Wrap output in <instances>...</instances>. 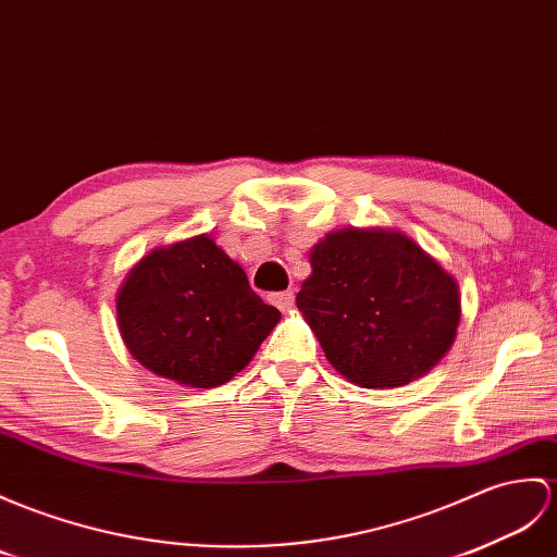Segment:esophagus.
Masks as SVG:
<instances>
[{"label":"esophagus","mask_w":557,"mask_h":557,"mask_svg":"<svg viewBox=\"0 0 557 557\" xmlns=\"http://www.w3.org/2000/svg\"><path fill=\"white\" fill-rule=\"evenodd\" d=\"M270 301H273L280 310H289L294 306V292H277V294H270Z\"/></svg>","instance_id":"1"}]
</instances>
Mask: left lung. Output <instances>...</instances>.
I'll list each match as a JSON object with an SVG mask.
<instances>
[{
    "mask_svg": "<svg viewBox=\"0 0 557 557\" xmlns=\"http://www.w3.org/2000/svg\"><path fill=\"white\" fill-rule=\"evenodd\" d=\"M310 265L296 306L354 384H408L454 344L458 284L400 232H332L310 251Z\"/></svg>",
    "mask_w": 557,
    "mask_h": 557,
    "instance_id": "8db88e82",
    "label": "left lung"
}]
</instances>
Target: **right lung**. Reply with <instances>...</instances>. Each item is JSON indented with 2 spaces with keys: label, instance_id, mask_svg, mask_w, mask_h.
<instances>
[{
  "label": "right lung",
  "instance_id": "add662e5",
  "mask_svg": "<svg viewBox=\"0 0 557 557\" xmlns=\"http://www.w3.org/2000/svg\"><path fill=\"white\" fill-rule=\"evenodd\" d=\"M115 310L135 360L197 389L235 377L280 320V310L263 304L247 273L206 235L141 258Z\"/></svg>",
  "mask_w": 557,
  "mask_h": 557
}]
</instances>
